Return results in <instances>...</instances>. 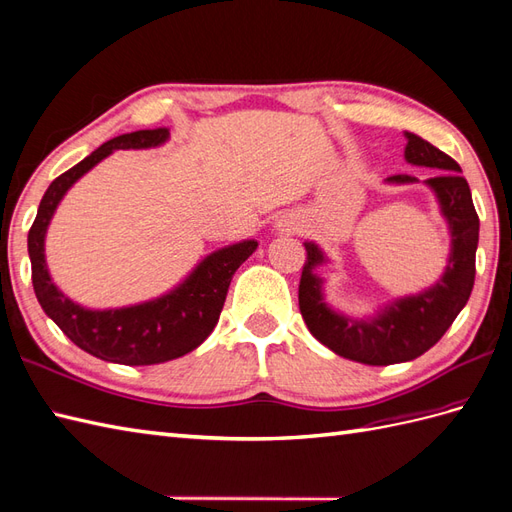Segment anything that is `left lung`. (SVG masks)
<instances>
[{
	"instance_id": "obj_1",
	"label": "left lung",
	"mask_w": 512,
	"mask_h": 512,
	"mask_svg": "<svg viewBox=\"0 0 512 512\" xmlns=\"http://www.w3.org/2000/svg\"><path fill=\"white\" fill-rule=\"evenodd\" d=\"M406 139L404 158L410 165L443 171L426 180L439 199L452 234V252L441 280L423 293L386 304L376 317L350 319L323 302V280L315 269L326 263V256L315 243H304L308 256L299 280V310L306 326L334 354L365 365L406 363L428 352L465 308L476 280L480 219L473 208L469 184L460 176L458 162L439 147L413 132H406ZM386 182L408 184L417 178L391 176Z\"/></svg>"
}]
</instances>
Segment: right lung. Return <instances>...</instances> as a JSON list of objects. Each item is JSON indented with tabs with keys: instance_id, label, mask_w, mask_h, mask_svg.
Listing matches in <instances>:
<instances>
[{
	"instance_id": "obj_1",
	"label": "right lung",
	"mask_w": 512,
	"mask_h": 512,
	"mask_svg": "<svg viewBox=\"0 0 512 512\" xmlns=\"http://www.w3.org/2000/svg\"><path fill=\"white\" fill-rule=\"evenodd\" d=\"M169 139L167 128L121 134L97 147L76 167L58 176L45 191L39 213L28 234L32 284L36 299L49 319L95 358L119 365H158L180 358L202 345L215 330L234 271L256 252L254 239L221 247L206 256L176 289L143 304L91 310L62 293L52 282L45 263V234L60 199L86 171L115 149L158 147Z\"/></svg>"
}]
</instances>
